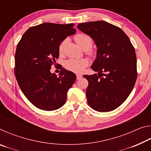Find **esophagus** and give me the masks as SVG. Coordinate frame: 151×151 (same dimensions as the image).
Instances as JSON below:
<instances>
[{
    "mask_svg": "<svg viewBox=\"0 0 151 151\" xmlns=\"http://www.w3.org/2000/svg\"><path fill=\"white\" fill-rule=\"evenodd\" d=\"M82 77H83V76L81 75H76V79H77V80H79V79H81Z\"/></svg>",
    "mask_w": 151,
    "mask_h": 151,
    "instance_id": "obj_1",
    "label": "esophagus"
}]
</instances>
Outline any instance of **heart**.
I'll list each match as a JSON object with an SVG mask.
<instances>
[{
  "label": "heart",
  "instance_id": "b5f03b06",
  "mask_svg": "<svg viewBox=\"0 0 151 151\" xmlns=\"http://www.w3.org/2000/svg\"><path fill=\"white\" fill-rule=\"evenodd\" d=\"M75 41L82 49L87 48L88 50L93 45V40L91 38L85 34H78L75 38ZM66 40H63L58 47V50L60 53H62L66 44ZM88 65V60L86 58H70L65 61V66L66 69L72 71L75 73H81L85 70L86 66Z\"/></svg>",
  "mask_w": 151,
  "mask_h": 151
}]
</instances>
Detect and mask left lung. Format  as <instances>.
<instances>
[{"instance_id":"8db88e82","label":"left lung","mask_w":151,"mask_h":151,"mask_svg":"<svg viewBox=\"0 0 151 151\" xmlns=\"http://www.w3.org/2000/svg\"><path fill=\"white\" fill-rule=\"evenodd\" d=\"M77 28L91 37L97 47L91 68L98 75H83L88 81V105L99 112L111 111L121 105L133 89L137 77L134 48L123 30L107 22L81 23Z\"/></svg>"}]
</instances>
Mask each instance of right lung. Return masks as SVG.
<instances>
[{
    "instance_id": "1",
    "label": "right lung",
    "mask_w": 151,
    "mask_h": 151,
    "mask_svg": "<svg viewBox=\"0 0 151 151\" xmlns=\"http://www.w3.org/2000/svg\"><path fill=\"white\" fill-rule=\"evenodd\" d=\"M73 26L45 22L30 27L17 45L15 76L24 96L38 109L55 111L63 106L76 80L75 74L64 68L59 76L50 70L59 57L60 42L76 33Z\"/></svg>"
}]
</instances>
